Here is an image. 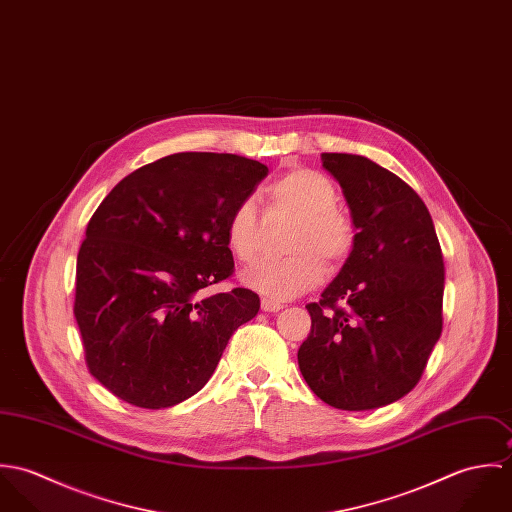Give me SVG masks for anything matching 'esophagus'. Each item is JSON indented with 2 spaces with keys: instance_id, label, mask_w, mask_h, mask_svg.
<instances>
[{
  "instance_id": "34e87169",
  "label": "esophagus",
  "mask_w": 512,
  "mask_h": 512,
  "mask_svg": "<svg viewBox=\"0 0 512 512\" xmlns=\"http://www.w3.org/2000/svg\"><path fill=\"white\" fill-rule=\"evenodd\" d=\"M260 305H262V309H264V311H270V313L284 309V305H282V303H278V301H274V299H268V297H264V299L260 301Z\"/></svg>"
}]
</instances>
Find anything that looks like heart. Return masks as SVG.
<instances>
[{"label": "heart", "instance_id": "b5f03b06", "mask_svg": "<svg viewBox=\"0 0 512 512\" xmlns=\"http://www.w3.org/2000/svg\"><path fill=\"white\" fill-rule=\"evenodd\" d=\"M268 219H292L286 250L292 254L278 262H262L242 274V284L268 299L284 301L309 292L323 280V264L341 268L355 250L353 220L337 209L335 183L305 167L280 175L262 191ZM260 219L250 201L240 203L226 224V246L244 264L260 252Z\"/></svg>", "mask_w": 512, "mask_h": 512}]
</instances>
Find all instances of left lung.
<instances>
[{
  "instance_id": "left-lung-1",
  "label": "left lung",
  "mask_w": 512,
  "mask_h": 512,
  "mask_svg": "<svg viewBox=\"0 0 512 512\" xmlns=\"http://www.w3.org/2000/svg\"><path fill=\"white\" fill-rule=\"evenodd\" d=\"M339 181L357 244L317 303L297 351L309 388L329 406L374 410L406 396L441 335L443 256L428 207L363 155L321 153Z\"/></svg>"
}]
</instances>
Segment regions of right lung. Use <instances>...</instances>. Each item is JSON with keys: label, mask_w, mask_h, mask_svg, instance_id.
I'll list each match as a JSON object with an SVG mask.
<instances>
[{"label": "right lung", "mask_w": 512, "mask_h": 512, "mask_svg": "<svg viewBox=\"0 0 512 512\" xmlns=\"http://www.w3.org/2000/svg\"><path fill=\"white\" fill-rule=\"evenodd\" d=\"M268 175L260 161L185 151L124 177L86 226L74 317L90 374L120 400L171 408L213 376L232 333L260 309L230 278L226 224Z\"/></svg>", "instance_id": "add662e5"}]
</instances>
